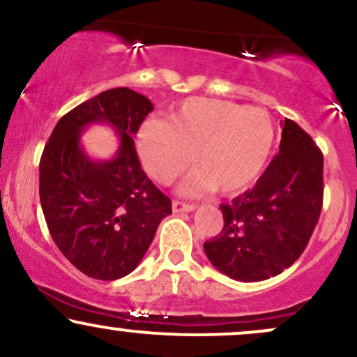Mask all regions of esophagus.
I'll use <instances>...</instances> for the list:
<instances>
[{
    "label": "esophagus",
    "mask_w": 357,
    "mask_h": 357,
    "mask_svg": "<svg viewBox=\"0 0 357 357\" xmlns=\"http://www.w3.org/2000/svg\"><path fill=\"white\" fill-rule=\"evenodd\" d=\"M195 204L183 203V202H173V211L174 213H190L195 210Z\"/></svg>",
    "instance_id": "1"
}]
</instances>
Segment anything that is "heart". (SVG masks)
<instances>
[{"label":"heart","instance_id":"1","mask_svg":"<svg viewBox=\"0 0 357 357\" xmlns=\"http://www.w3.org/2000/svg\"><path fill=\"white\" fill-rule=\"evenodd\" d=\"M275 129L264 109L191 97L169 121H147L136 136L146 173L171 184L195 165L199 173L181 184L186 196L215 191L238 195L260 178L272 154Z\"/></svg>","mask_w":357,"mask_h":357}]
</instances>
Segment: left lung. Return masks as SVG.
Returning a JSON list of instances; mask_svg holds the SVG:
<instances>
[{"instance_id": "left-lung-1", "label": "left lung", "mask_w": 357, "mask_h": 357, "mask_svg": "<svg viewBox=\"0 0 357 357\" xmlns=\"http://www.w3.org/2000/svg\"><path fill=\"white\" fill-rule=\"evenodd\" d=\"M282 126L278 154L252 190L220 204L223 230L203 245L213 267L233 280H267L289 268L321 215L322 153L296 122Z\"/></svg>"}]
</instances>
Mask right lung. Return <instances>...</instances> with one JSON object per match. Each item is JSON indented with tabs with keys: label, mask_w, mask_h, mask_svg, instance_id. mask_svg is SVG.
Listing matches in <instances>:
<instances>
[{
	"label": "right lung",
	"mask_w": 357,
	"mask_h": 357,
	"mask_svg": "<svg viewBox=\"0 0 357 357\" xmlns=\"http://www.w3.org/2000/svg\"><path fill=\"white\" fill-rule=\"evenodd\" d=\"M153 102L127 87L82 102L56 122L40 159V202L48 230L65 258L97 280H117L141 264L171 199L139 162L134 136ZM107 123L119 136L114 158L84 153L79 136Z\"/></svg>",
	"instance_id": "1"
}]
</instances>
